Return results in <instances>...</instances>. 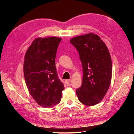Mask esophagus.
<instances>
[{"label":"esophagus","instance_id":"obj_1","mask_svg":"<svg viewBox=\"0 0 134 134\" xmlns=\"http://www.w3.org/2000/svg\"><path fill=\"white\" fill-rule=\"evenodd\" d=\"M71 80L70 79H67V80H65V83H66L67 86H69L70 85V82Z\"/></svg>","mask_w":134,"mask_h":134}]
</instances>
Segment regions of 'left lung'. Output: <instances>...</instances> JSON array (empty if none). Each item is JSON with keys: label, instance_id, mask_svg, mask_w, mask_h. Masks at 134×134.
I'll list each match as a JSON object with an SVG mask.
<instances>
[{"label": "left lung", "instance_id": "1", "mask_svg": "<svg viewBox=\"0 0 134 134\" xmlns=\"http://www.w3.org/2000/svg\"><path fill=\"white\" fill-rule=\"evenodd\" d=\"M70 41L79 53L83 74L76 95L83 104L95 105L104 98L110 85L112 64L109 52L100 37L93 33Z\"/></svg>", "mask_w": 134, "mask_h": 134}]
</instances>
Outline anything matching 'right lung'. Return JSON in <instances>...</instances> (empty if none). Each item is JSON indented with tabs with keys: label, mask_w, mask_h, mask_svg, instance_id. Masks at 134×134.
<instances>
[{
	"label": "right lung",
	"mask_w": 134,
	"mask_h": 134,
	"mask_svg": "<svg viewBox=\"0 0 134 134\" xmlns=\"http://www.w3.org/2000/svg\"><path fill=\"white\" fill-rule=\"evenodd\" d=\"M61 40L55 37L36 38L25 55L26 86L37 103L44 108L59 104L64 89L55 66L56 52Z\"/></svg>",
	"instance_id": "obj_1"
}]
</instances>
